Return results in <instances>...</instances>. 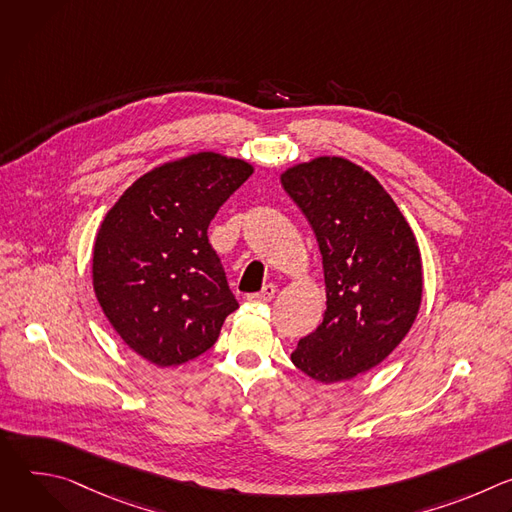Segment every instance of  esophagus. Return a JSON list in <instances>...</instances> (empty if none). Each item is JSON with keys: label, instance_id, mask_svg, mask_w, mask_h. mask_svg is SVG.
I'll return each mask as SVG.
<instances>
[{"label": "esophagus", "instance_id": "1", "mask_svg": "<svg viewBox=\"0 0 512 512\" xmlns=\"http://www.w3.org/2000/svg\"><path fill=\"white\" fill-rule=\"evenodd\" d=\"M275 294H277V287H275L273 283H267V285H263L261 291H257V294H249L247 300H249V302H261V304H263V302H271Z\"/></svg>", "mask_w": 512, "mask_h": 512}]
</instances>
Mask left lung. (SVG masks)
<instances>
[{
    "instance_id": "obj_1",
    "label": "left lung",
    "mask_w": 512,
    "mask_h": 512,
    "mask_svg": "<svg viewBox=\"0 0 512 512\" xmlns=\"http://www.w3.org/2000/svg\"><path fill=\"white\" fill-rule=\"evenodd\" d=\"M314 229L326 312L291 362L318 383L350 381L381 364L411 330L423 291L421 253L403 212L379 180L338 156L281 174Z\"/></svg>"
}]
</instances>
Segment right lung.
I'll use <instances>...</instances> for the list:
<instances>
[{
	"label": "right lung",
	"mask_w": 512,
	"mask_h": 512,
	"mask_svg": "<svg viewBox=\"0 0 512 512\" xmlns=\"http://www.w3.org/2000/svg\"><path fill=\"white\" fill-rule=\"evenodd\" d=\"M251 174L239 158L190 154L137 178L103 218L95 296L121 340L156 367L206 352L239 308L208 225Z\"/></svg>",
	"instance_id": "obj_1"
}]
</instances>
